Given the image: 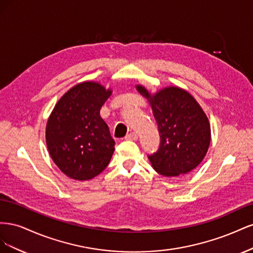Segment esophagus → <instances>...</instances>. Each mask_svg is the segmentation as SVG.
I'll return each instance as SVG.
<instances>
[{
    "instance_id": "34e87169",
    "label": "esophagus",
    "mask_w": 253,
    "mask_h": 253,
    "mask_svg": "<svg viewBox=\"0 0 253 253\" xmlns=\"http://www.w3.org/2000/svg\"><path fill=\"white\" fill-rule=\"evenodd\" d=\"M137 138H138V135H137V134L134 133V132L129 133V134H127V135L126 136V140H137Z\"/></svg>"
}]
</instances>
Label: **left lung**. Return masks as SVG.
Returning a JSON list of instances; mask_svg holds the SVG:
<instances>
[{
    "label": "left lung",
    "instance_id": "left-lung-1",
    "mask_svg": "<svg viewBox=\"0 0 253 253\" xmlns=\"http://www.w3.org/2000/svg\"><path fill=\"white\" fill-rule=\"evenodd\" d=\"M139 93L149 99L157 122L160 143L148 155L152 167L164 176L187 174L202 163L211 133L206 114L188 91L168 87L153 97L143 86Z\"/></svg>",
    "mask_w": 253,
    "mask_h": 253
}]
</instances>
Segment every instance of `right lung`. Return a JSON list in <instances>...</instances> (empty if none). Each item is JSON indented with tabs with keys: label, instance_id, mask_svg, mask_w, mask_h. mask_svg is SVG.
<instances>
[{
	"label": "right lung",
	"instance_id": "1",
	"mask_svg": "<svg viewBox=\"0 0 253 253\" xmlns=\"http://www.w3.org/2000/svg\"><path fill=\"white\" fill-rule=\"evenodd\" d=\"M112 94L99 83L83 82L60 99L46 126L53 162L68 177L94 178L108 167L115 150L100 109Z\"/></svg>",
	"mask_w": 253,
	"mask_h": 253
}]
</instances>
